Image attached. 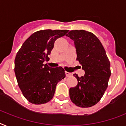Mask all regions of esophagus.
<instances>
[{
  "mask_svg": "<svg viewBox=\"0 0 126 126\" xmlns=\"http://www.w3.org/2000/svg\"><path fill=\"white\" fill-rule=\"evenodd\" d=\"M65 74H66V77H70V76H72V74L70 72H65Z\"/></svg>",
  "mask_w": 126,
  "mask_h": 126,
  "instance_id": "esophagus-1",
  "label": "esophagus"
}]
</instances>
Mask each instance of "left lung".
I'll use <instances>...</instances> for the list:
<instances>
[{
  "mask_svg": "<svg viewBox=\"0 0 126 126\" xmlns=\"http://www.w3.org/2000/svg\"><path fill=\"white\" fill-rule=\"evenodd\" d=\"M66 36L74 42L76 60L85 72L81 77L74 74L78 82L75 87L70 88V98L79 107H91L101 100L107 89L110 63L102 43L92 32L73 30Z\"/></svg>",
  "mask_w": 126,
  "mask_h": 126,
  "instance_id": "1",
  "label": "left lung"
}]
</instances>
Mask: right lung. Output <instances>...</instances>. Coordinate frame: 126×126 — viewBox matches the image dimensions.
<instances>
[{
    "label": "right lung",
    "mask_w": 126,
    "mask_h": 126,
    "mask_svg": "<svg viewBox=\"0 0 126 126\" xmlns=\"http://www.w3.org/2000/svg\"><path fill=\"white\" fill-rule=\"evenodd\" d=\"M68 30H41L25 40L15 60V73L20 89L29 102L42 104L50 101L58 83L65 78L61 66L43 64L48 60L55 41Z\"/></svg>",
    "instance_id": "add662e5"
}]
</instances>
